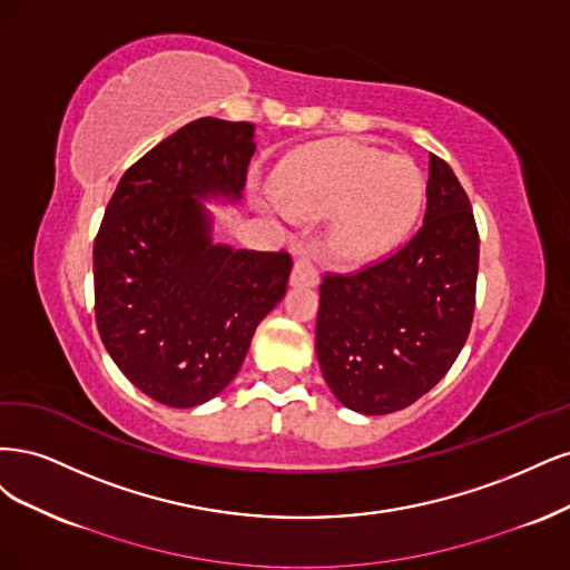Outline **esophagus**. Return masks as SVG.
I'll return each instance as SVG.
<instances>
[{
	"mask_svg": "<svg viewBox=\"0 0 570 570\" xmlns=\"http://www.w3.org/2000/svg\"><path fill=\"white\" fill-rule=\"evenodd\" d=\"M291 284L293 286H317L320 284V272L317 265L312 263L307 253H301L296 263H293L291 269Z\"/></svg>",
	"mask_w": 570,
	"mask_h": 570,
	"instance_id": "34e87169",
	"label": "esophagus"
}]
</instances>
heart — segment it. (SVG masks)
<instances>
[{
    "label": "heart",
    "instance_id": "1",
    "mask_svg": "<svg viewBox=\"0 0 570 570\" xmlns=\"http://www.w3.org/2000/svg\"><path fill=\"white\" fill-rule=\"evenodd\" d=\"M424 175L405 156L360 141H328L293 158L282 173V215H332L326 246L338 261L364 263L391 250L424 204Z\"/></svg>",
    "mask_w": 570,
    "mask_h": 570
}]
</instances>
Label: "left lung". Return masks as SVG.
<instances>
[{"mask_svg": "<svg viewBox=\"0 0 570 570\" xmlns=\"http://www.w3.org/2000/svg\"><path fill=\"white\" fill-rule=\"evenodd\" d=\"M479 229L450 165L431 154L424 225L389 258L320 286L315 347L347 410L391 414L443 379L469 338Z\"/></svg>", "mask_w": 570, "mask_h": 570, "instance_id": "left-lung-1", "label": "left lung"}]
</instances>
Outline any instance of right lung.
Returning <instances> with one entry per match:
<instances>
[{"label": "right lung", "mask_w": 570, "mask_h": 570, "mask_svg": "<svg viewBox=\"0 0 570 570\" xmlns=\"http://www.w3.org/2000/svg\"><path fill=\"white\" fill-rule=\"evenodd\" d=\"M255 127L198 118L127 168L95 242L99 336L118 370L168 407L204 405L242 370L288 284L286 250L213 244L198 198L246 185Z\"/></svg>", "instance_id": "right-lung-1"}]
</instances>
